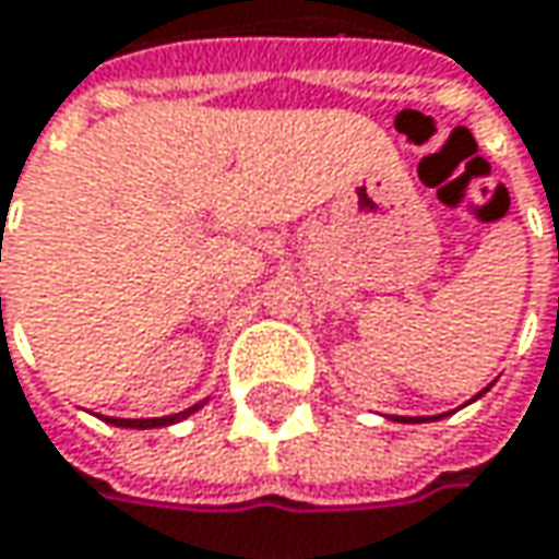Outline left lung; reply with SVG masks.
Masks as SVG:
<instances>
[{
  "label": "left lung",
  "instance_id": "left-lung-1",
  "mask_svg": "<svg viewBox=\"0 0 559 559\" xmlns=\"http://www.w3.org/2000/svg\"><path fill=\"white\" fill-rule=\"evenodd\" d=\"M480 393H486V390H480ZM480 393H477V396H480ZM477 396H474V400H477ZM396 423H426V419H409V416H400Z\"/></svg>",
  "mask_w": 559,
  "mask_h": 559
}]
</instances>
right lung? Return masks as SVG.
I'll return each instance as SVG.
<instances>
[{"instance_id": "obj_1", "label": "right lung", "mask_w": 559, "mask_h": 559, "mask_svg": "<svg viewBox=\"0 0 559 559\" xmlns=\"http://www.w3.org/2000/svg\"><path fill=\"white\" fill-rule=\"evenodd\" d=\"M198 409H201V403H198V406H191V409H185V413H176V416H163V419H105V423L121 426V429H163V426H173V423L188 419V416H191V413H198Z\"/></svg>"}]
</instances>
